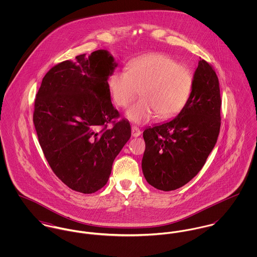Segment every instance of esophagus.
Segmentation results:
<instances>
[{"label":"esophagus","mask_w":257,"mask_h":257,"mask_svg":"<svg viewBox=\"0 0 257 257\" xmlns=\"http://www.w3.org/2000/svg\"><path fill=\"white\" fill-rule=\"evenodd\" d=\"M141 130L138 127V126H136V125H133L132 126V136L134 137V138H138V137H140L141 136Z\"/></svg>","instance_id":"34e87169"}]
</instances>
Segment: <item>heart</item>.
Returning <instances> with one entry per match:
<instances>
[{
	"label": "heart",
	"mask_w": 257,
	"mask_h": 257,
	"mask_svg": "<svg viewBox=\"0 0 257 257\" xmlns=\"http://www.w3.org/2000/svg\"><path fill=\"white\" fill-rule=\"evenodd\" d=\"M193 86V75L183 64L163 53H150L131 61L126 71L110 75L108 87L111 100L126 107L141 90L142 100L132 105L125 115L137 123L176 115L187 104Z\"/></svg>",
	"instance_id": "b5f03b06"
}]
</instances>
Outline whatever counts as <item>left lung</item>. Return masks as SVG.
Listing matches in <instances>:
<instances>
[{
	"label": "left lung",
	"mask_w": 257,
	"mask_h": 257,
	"mask_svg": "<svg viewBox=\"0 0 257 257\" xmlns=\"http://www.w3.org/2000/svg\"><path fill=\"white\" fill-rule=\"evenodd\" d=\"M220 106L218 76L201 59L183 109L174 118L144 132L146 150L142 167L148 184L172 191L199 173L220 134Z\"/></svg>",
	"instance_id": "left-lung-1"
}]
</instances>
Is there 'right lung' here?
<instances>
[{
  "instance_id": "add662e5",
  "label": "right lung",
  "mask_w": 257,
  "mask_h": 257,
  "mask_svg": "<svg viewBox=\"0 0 257 257\" xmlns=\"http://www.w3.org/2000/svg\"><path fill=\"white\" fill-rule=\"evenodd\" d=\"M117 63L108 50L63 61L43 77L35 102L39 145L55 175L74 191L92 194L109 180L114 158L131 139L118 117L108 80Z\"/></svg>"
}]
</instances>
